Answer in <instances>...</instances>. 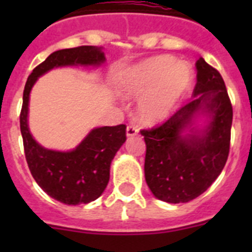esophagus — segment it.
<instances>
[{"mask_svg": "<svg viewBox=\"0 0 252 252\" xmlns=\"http://www.w3.org/2000/svg\"><path fill=\"white\" fill-rule=\"evenodd\" d=\"M126 133H127V136H135L139 133V128L135 125H128L127 128H126Z\"/></svg>", "mask_w": 252, "mask_h": 252, "instance_id": "34e87169", "label": "esophagus"}]
</instances>
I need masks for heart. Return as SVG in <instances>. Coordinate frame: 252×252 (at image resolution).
I'll return each mask as SVG.
<instances>
[{"mask_svg": "<svg viewBox=\"0 0 252 252\" xmlns=\"http://www.w3.org/2000/svg\"><path fill=\"white\" fill-rule=\"evenodd\" d=\"M192 81L190 69L173 58L160 57L137 66L126 81L125 91L132 97H142L140 116L149 122L160 121L174 108Z\"/></svg>", "mask_w": 252, "mask_h": 252, "instance_id": "obj_1", "label": "heart"}]
</instances>
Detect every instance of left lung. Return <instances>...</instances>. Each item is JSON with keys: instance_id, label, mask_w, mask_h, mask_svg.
Wrapping results in <instances>:
<instances>
[{"instance_id": "obj_1", "label": "left lung", "mask_w": 252, "mask_h": 252, "mask_svg": "<svg viewBox=\"0 0 252 252\" xmlns=\"http://www.w3.org/2000/svg\"><path fill=\"white\" fill-rule=\"evenodd\" d=\"M193 98L168 120L141 130L146 144L145 179L153 194L168 203L199 197L221 174L228 158L232 104L217 69L199 58ZM198 110L211 116L201 134L181 135Z\"/></svg>"}]
</instances>
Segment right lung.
Returning a JSON list of instances; mask_svg holds the SVG:
<instances>
[{"instance_id": "right-lung-1", "label": "right lung", "mask_w": 252, "mask_h": 252, "mask_svg": "<svg viewBox=\"0 0 252 252\" xmlns=\"http://www.w3.org/2000/svg\"><path fill=\"white\" fill-rule=\"evenodd\" d=\"M103 60L101 49L94 46L83 45L54 51L35 66L25 84L20 128L26 161L40 188L64 204L90 203L103 193L110 180L111 161L126 140V125L94 128L81 145L69 153L46 150L32 139L29 131V94L37 77L55 66L98 65Z\"/></svg>"}]
</instances>
